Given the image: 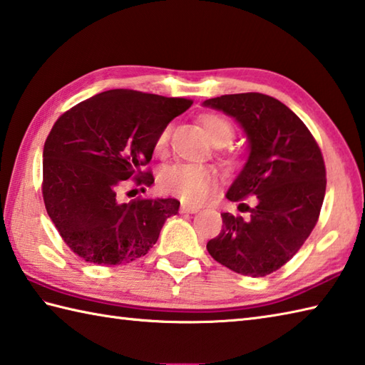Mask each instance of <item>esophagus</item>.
I'll return each instance as SVG.
<instances>
[{
	"mask_svg": "<svg viewBox=\"0 0 365 365\" xmlns=\"http://www.w3.org/2000/svg\"><path fill=\"white\" fill-rule=\"evenodd\" d=\"M199 209H201V207H199V205L182 204V207H180V212H182V213H196V212H199Z\"/></svg>",
	"mask_w": 365,
	"mask_h": 365,
	"instance_id": "obj_1",
	"label": "esophagus"
}]
</instances>
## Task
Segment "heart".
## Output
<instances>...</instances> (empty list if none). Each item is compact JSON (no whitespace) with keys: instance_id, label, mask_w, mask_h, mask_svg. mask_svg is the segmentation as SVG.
<instances>
[{"instance_id":"heart-1","label":"heart","mask_w":365,"mask_h":365,"mask_svg":"<svg viewBox=\"0 0 365 365\" xmlns=\"http://www.w3.org/2000/svg\"><path fill=\"white\" fill-rule=\"evenodd\" d=\"M201 125L213 144L221 147L230 144L234 138V128L230 120L218 113H204ZM169 130H163L155 140V152H164L168 145ZM160 188L180 197L185 202H202L217 188V173L212 168L196 164H174L163 170L160 175Z\"/></svg>"}]
</instances>
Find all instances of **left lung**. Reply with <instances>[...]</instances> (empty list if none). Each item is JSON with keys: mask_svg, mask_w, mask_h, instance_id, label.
Segmentation results:
<instances>
[{"mask_svg": "<svg viewBox=\"0 0 365 365\" xmlns=\"http://www.w3.org/2000/svg\"><path fill=\"white\" fill-rule=\"evenodd\" d=\"M202 106L234 118L248 144V158L226 197L250 217L221 213L223 227L207 242V252L240 275L272 274L299 252L317 225L326 192L323 155L304 121L272 96L239 93ZM252 194L255 207L240 202Z\"/></svg>", "mask_w": 365, "mask_h": 365, "instance_id": "obj_1", "label": "left lung"}]
</instances>
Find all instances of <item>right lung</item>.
Listing matches in <instances>:
<instances>
[{"label":"right lung","instance_id":"1","mask_svg":"<svg viewBox=\"0 0 365 365\" xmlns=\"http://www.w3.org/2000/svg\"><path fill=\"white\" fill-rule=\"evenodd\" d=\"M192 104L135 90H109L55 121L42 152V196L50 220L83 261L117 266L148 253L180 202L174 197L121 202L128 178L152 185L158 134ZM144 176V179H140Z\"/></svg>","mask_w":365,"mask_h":365}]
</instances>
